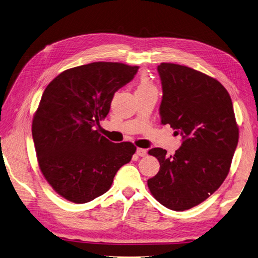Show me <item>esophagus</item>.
<instances>
[{"instance_id":"esophagus-1","label":"esophagus","mask_w":258,"mask_h":258,"mask_svg":"<svg viewBox=\"0 0 258 258\" xmlns=\"http://www.w3.org/2000/svg\"><path fill=\"white\" fill-rule=\"evenodd\" d=\"M136 153H137V155H138V156H140V157H144V156H147L148 151L145 150V149H140V148H138V149H137V151H136Z\"/></svg>"}]
</instances>
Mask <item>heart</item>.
Instances as JSON below:
<instances>
[{
	"label": "heart",
	"instance_id": "obj_1",
	"mask_svg": "<svg viewBox=\"0 0 258 258\" xmlns=\"http://www.w3.org/2000/svg\"><path fill=\"white\" fill-rule=\"evenodd\" d=\"M149 91H156V88L153 85V83L148 79V77L141 76L137 85L136 92H149Z\"/></svg>",
	"mask_w": 258,
	"mask_h": 258
}]
</instances>
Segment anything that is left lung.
Returning a JSON list of instances; mask_svg holds the SVG:
<instances>
[{
    "label": "left lung",
    "mask_w": 258,
    "mask_h": 258,
    "mask_svg": "<svg viewBox=\"0 0 258 258\" xmlns=\"http://www.w3.org/2000/svg\"><path fill=\"white\" fill-rule=\"evenodd\" d=\"M159 113L182 137L174 155L154 148L149 154L160 170L148 180L157 201L174 211L191 209L205 201L225 181L236 150L239 132L231 97L214 78L187 66L161 63Z\"/></svg>",
    "instance_id": "8db88e82"
}]
</instances>
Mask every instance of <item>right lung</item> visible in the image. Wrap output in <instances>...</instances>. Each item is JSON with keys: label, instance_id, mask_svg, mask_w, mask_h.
<instances>
[{"label": "right lung", "instance_id": "1", "mask_svg": "<svg viewBox=\"0 0 258 258\" xmlns=\"http://www.w3.org/2000/svg\"><path fill=\"white\" fill-rule=\"evenodd\" d=\"M138 66L94 62L66 70L44 91L32 120V138L40 170L51 187L75 204L106 193L136 147L114 143L96 130L119 88Z\"/></svg>", "mask_w": 258, "mask_h": 258}]
</instances>
